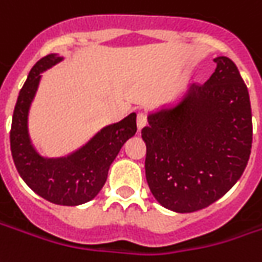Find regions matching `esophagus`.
<instances>
[{"label":"esophagus","instance_id":"obj_1","mask_svg":"<svg viewBox=\"0 0 262 262\" xmlns=\"http://www.w3.org/2000/svg\"><path fill=\"white\" fill-rule=\"evenodd\" d=\"M146 123H147V119H146V115L145 113H138V129L139 130H142L143 127L146 126Z\"/></svg>","mask_w":262,"mask_h":262}]
</instances>
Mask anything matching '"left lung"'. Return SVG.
<instances>
[{"label": "left lung", "mask_w": 262, "mask_h": 262, "mask_svg": "<svg viewBox=\"0 0 262 262\" xmlns=\"http://www.w3.org/2000/svg\"><path fill=\"white\" fill-rule=\"evenodd\" d=\"M213 61L216 69L205 84H192L176 106L150 113L142 129L147 185L175 212H195L218 201L250 159L248 89L231 58Z\"/></svg>", "instance_id": "left-lung-1"}]
</instances>
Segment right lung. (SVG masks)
I'll use <instances>...</instances> for the list:
<instances>
[{
    "label": "right lung",
    "mask_w": 262,
    "mask_h": 262,
    "mask_svg": "<svg viewBox=\"0 0 262 262\" xmlns=\"http://www.w3.org/2000/svg\"><path fill=\"white\" fill-rule=\"evenodd\" d=\"M61 60L58 54H49L28 73L14 108L10 143L19 176L37 195L57 205L76 206L92 201L100 192L112 162L138 127L136 113H130L119 123L103 127L86 145L64 158H44L38 154L28 133V112L41 73Z\"/></svg>",
    "instance_id": "add662e5"
}]
</instances>
